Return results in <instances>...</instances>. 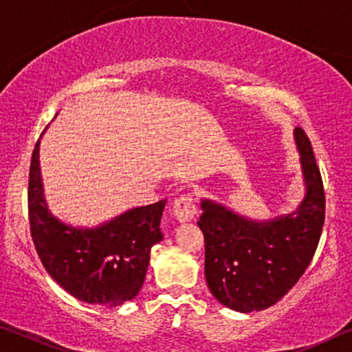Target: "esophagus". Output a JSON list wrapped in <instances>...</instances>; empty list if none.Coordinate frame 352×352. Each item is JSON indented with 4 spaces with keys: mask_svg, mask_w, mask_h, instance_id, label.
I'll use <instances>...</instances> for the list:
<instances>
[{
    "mask_svg": "<svg viewBox=\"0 0 352 352\" xmlns=\"http://www.w3.org/2000/svg\"><path fill=\"white\" fill-rule=\"evenodd\" d=\"M173 215L179 222H190L196 215V206L191 195H182L173 201Z\"/></svg>",
    "mask_w": 352,
    "mask_h": 352,
    "instance_id": "esophagus-1",
    "label": "esophagus"
}]
</instances>
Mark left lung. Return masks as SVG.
Here are the masks:
<instances>
[{
	"instance_id": "obj_1",
	"label": "left lung",
	"mask_w": 352,
	"mask_h": 352,
	"mask_svg": "<svg viewBox=\"0 0 352 352\" xmlns=\"http://www.w3.org/2000/svg\"><path fill=\"white\" fill-rule=\"evenodd\" d=\"M306 196L294 212L251 220L210 199L201 201L204 275L212 296L238 312L278 302L311 264L325 220V191L311 140L294 129Z\"/></svg>"
}]
</instances>
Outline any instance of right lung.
Segmentation results:
<instances>
[{"mask_svg": "<svg viewBox=\"0 0 352 352\" xmlns=\"http://www.w3.org/2000/svg\"><path fill=\"white\" fill-rule=\"evenodd\" d=\"M40 140L29 173V222L36 254L69 294L88 304L116 307L143 287L151 248L162 240L166 199L130 209L95 228L56 219L46 206L40 172Z\"/></svg>", "mask_w": 352, "mask_h": 352, "instance_id": "obj_1", "label": "right lung"}]
</instances>
